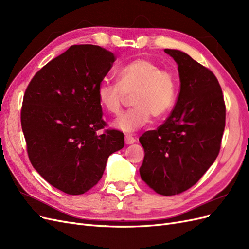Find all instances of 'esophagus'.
<instances>
[{
  "label": "esophagus",
  "mask_w": 249,
  "mask_h": 249,
  "mask_svg": "<svg viewBox=\"0 0 249 249\" xmlns=\"http://www.w3.org/2000/svg\"><path fill=\"white\" fill-rule=\"evenodd\" d=\"M124 141H125V144H133V143L136 142V139H135L133 136H130V135H125Z\"/></svg>",
  "instance_id": "1"
}]
</instances>
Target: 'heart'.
I'll use <instances>...</instances> for the list:
<instances>
[{
	"label": "heart",
	"mask_w": 249,
	"mask_h": 249,
	"mask_svg": "<svg viewBox=\"0 0 249 249\" xmlns=\"http://www.w3.org/2000/svg\"><path fill=\"white\" fill-rule=\"evenodd\" d=\"M97 100L109 114L117 115L132 94L133 108L120 114L113 126L133 133L146 125L150 118L166 116L178 96L177 79L172 71L147 58L134 59L117 71V83L103 81L97 87Z\"/></svg>",
	"instance_id": "1"
}]
</instances>
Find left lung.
Segmentation results:
<instances>
[{
    "instance_id": "1",
    "label": "left lung",
    "mask_w": 249,
    "mask_h": 249,
    "mask_svg": "<svg viewBox=\"0 0 249 249\" xmlns=\"http://www.w3.org/2000/svg\"><path fill=\"white\" fill-rule=\"evenodd\" d=\"M178 65L179 92L170 116L139 138L144 148L140 177L161 195L196 184L219 154L225 103L215 74L186 53L165 50Z\"/></svg>"
}]
</instances>
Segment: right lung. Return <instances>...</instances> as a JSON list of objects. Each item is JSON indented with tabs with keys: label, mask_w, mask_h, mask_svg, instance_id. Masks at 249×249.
<instances>
[{
	"label": "right lung",
	"mask_w": 249,
	"mask_h": 249,
	"mask_svg": "<svg viewBox=\"0 0 249 249\" xmlns=\"http://www.w3.org/2000/svg\"><path fill=\"white\" fill-rule=\"evenodd\" d=\"M116 60L93 44H76L35 73L22 100L20 124L29 159L49 184L70 195L102 178L124 133L105 129L97 87Z\"/></svg>",
	"instance_id": "obj_1"
}]
</instances>
